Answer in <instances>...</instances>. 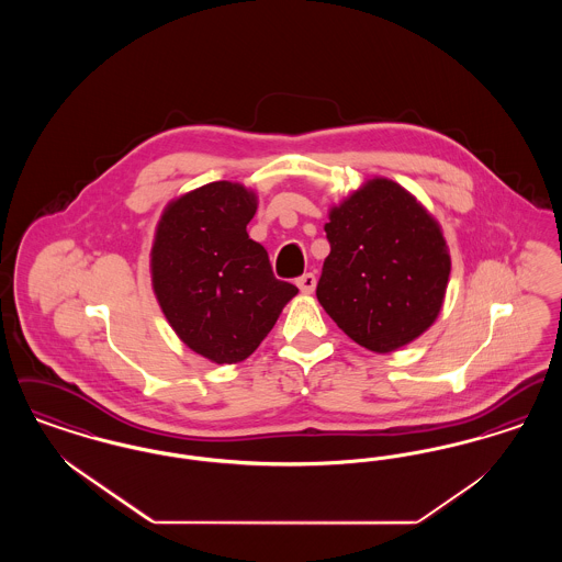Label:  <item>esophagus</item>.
Returning a JSON list of instances; mask_svg holds the SVG:
<instances>
[{
	"label": "esophagus",
	"mask_w": 562,
	"mask_h": 562,
	"mask_svg": "<svg viewBox=\"0 0 562 562\" xmlns=\"http://www.w3.org/2000/svg\"><path fill=\"white\" fill-rule=\"evenodd\" d=\"M296 286L303 294H312L316 291V276L314 273H303L301 278H296Z\"/></svg>",
	"instance_id": "obj_1"
}]
</instances>
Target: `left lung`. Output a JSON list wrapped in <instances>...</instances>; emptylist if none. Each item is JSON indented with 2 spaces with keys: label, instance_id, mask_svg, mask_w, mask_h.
Wrapping results in <instances>:
<instances>
[{
  "label": "left lung",
  "instance_id": "1",
  "mask_svg": "<svg viewBox=\"0 0 562 562\" xmlns=\"http://www.w3.org/2000/svg\"><path fill=\"white\" fill-rule=\"evenodd\" d=\"M330 252L316 296L362 348L387 353L424 335L440 314L451 273L436 218L406 189L371 179L333 206Z\"/></svg>",
  "mask_w": 562,
  "mask_h": 562
}]
</instances>
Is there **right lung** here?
Here are the masks:
<instances>
[{
	"label": "right lung",
	"mask_w": 562,
	"mask_h": 562,
	"mask_svg": "<svg viewBox=\"0 0 562 562\" xmlns=\"http://www.w3.org/2000/svg\"><path fill=\"white\" fill-rule=\"evenodd\" d=\"M255 191L214 181L172 200L151 248V284L179 339L216 364L246 360L299 293L250 240Z\"/></svg>",
	"instance_id": "obj_1"
}]
</instances>
